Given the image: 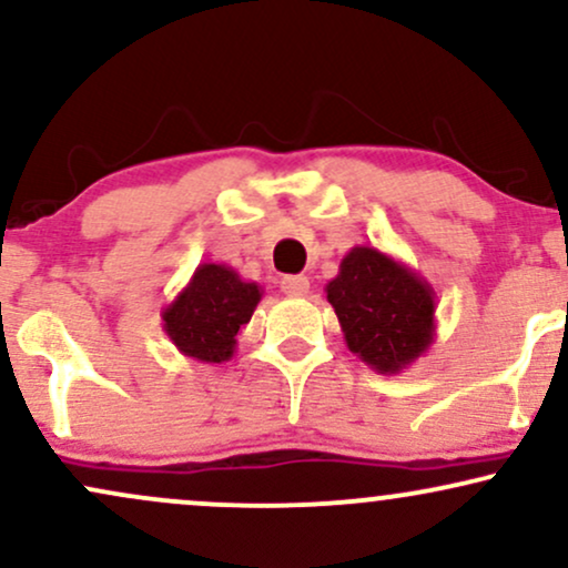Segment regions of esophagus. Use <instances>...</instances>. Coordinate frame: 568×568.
I'll use <instances>...</instances> for the list:
<instances>
[{"label": "esophagus", "instance_id": "34e87169", "mask_svg": "<svg viewBox=\"0 0 568 568\" xmlns=\"http://www.w3.org/2000/svg\"><path fill=\"white\" fill-rule=\"evenodd\" d=\"M280 285H283V291L291 293V296H304V293H310V277L304 275H285L280 280Z\"/></svg>", "mask_w": 568, "mask_h": 568}]
</instances>
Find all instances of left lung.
Returning <instances> with one entry per match:
<instances>
[{
	"label": "left lung",
	"instance_id": "1",
	"mask_svg": "<svg viewBox=\"0 0 568 568\" xmlns=\"http://www.w3.org/2000/svg\"><path fill=\"white\" fill-rule=\"evenodd\" d=\"M325 296L349 352L379 374H400L433 347V285L379 247H352Z\"/></svg>",
	"mask_w": 568,
	"mask_h": 568
}]
</instances>
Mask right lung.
<instances>
[{"mask_svg": "<svg viewBox=\"0 0 568 568\" xmlns=\"http://www.w3.org/2000/svg\"><path fill=\"white\" fill-rule=\"evenodd\" d=\"M264 288L226 264H200L179 296L162 310V331L184 357L224 363L237 349V334L262 302Z\"/></svg>", "mask_w": 568, "mask_h": 568, "instance_id": "right-lung-1", "label": "right lung"}]
</instances>
